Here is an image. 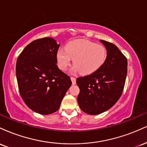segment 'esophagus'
Listing matches in <instances>:
<instances>
[{
  "mask_svg": "<svg viewBox=\"0 0 147 147\" xmlns=\"http://www.w3.org/2000/svg\"><path fill=\"white\" fill-rule=\"evenodd\" d=\"M70 79H71V81H72V84H76V79L75 78V77H70Z\"/></svg>",
  "mask_w": 147,
  "mask_h": 147,
  "instance_id": "34e87169",
  "label": "esophagus"
}]
</instances>
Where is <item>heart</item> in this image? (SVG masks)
I'll use <instances>...</instances> for the list:
<instances>
[{
  "mask_svg": "<svg viewBox=\"0 0 147 147\" xmlns=\"http://www.w3.org/2000/svg\"><path fill=\"white\" fill-rule=\"evenodd\" d=\"M107 52L101 44L85 39L68 42L65 50L59 49L56 54L57 65L62 70H66L73 59V72H79L83 75L94 73L105 62Z\"/></svg>",
  "mask_w": 147,
  "mask_h": 147,
  "instance_id": "b5f03b06",
  "label": "heart"
}]
</instances>
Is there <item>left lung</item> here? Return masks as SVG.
Segmentation results:
<instances>
[{
	"label": "left lung",
	"mask_w": 147,
	"mask_h": 147,
	"mask_svg": "<svg viewBox=\"0 0 147 147\" xmlns=\"http://www.w3.org/2000/svg\"><path fill=\"white\" fill-rule=\"evenodd\" d=\"M106 47L104 63L91 75L79 77L77 102L89 115H98L111 109L122 95L127 75V59L113 43L100 40Z\"/></svg>",
	"instance_id": "obj_1"
}]
</instances>
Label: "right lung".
<instances>
[{"label": "right lung", "instance_id": "right-lung-1", "mask_svg": "<svg viewBox=\"0 0 147 147\" xmlns=\"http://www.w3.org/2000/svg\"><path fill=\"white\" fill-rule=\"evenodd\" d=\"M59 48L51 37L28 44L17 59L16 74L20 95L26 105L41 115L53 113L70 87V77L57 66Z\"/></svg>", "mask_w": 147, "mask_h": 147}]
</instances>
